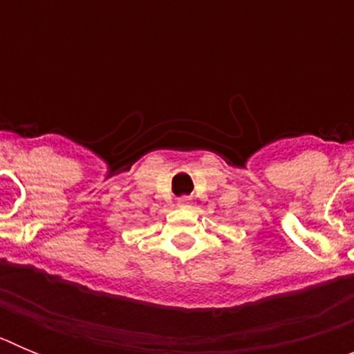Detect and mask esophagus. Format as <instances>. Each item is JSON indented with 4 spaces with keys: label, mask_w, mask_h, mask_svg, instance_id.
Here are the masks:
<instances>
[{
    "label": "esophagus",
    "mask_w": 354,
    "mask_h": 354,
    "mask_svg": "<svg viewBox=\"0 0 354 354\" xmlns=\"http://www.w3.org/2000/svg\"><path fill=\"white\" fill-rule=\"evenodd\" d=\"M177 205H179L180 209L192 207V198H187V196H183V198L177 200Z\"/></svg>",
    "instance_id": "obj_1"
}]
</instances>
